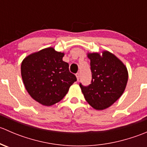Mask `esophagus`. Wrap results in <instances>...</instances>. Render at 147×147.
<instances>
[{
    "label": "esophagus",
    "mask_w": 147,
    "mask_h": 147,
    "mask_svg": "<svg viewBox=\"0 0 147 147\" xmlns=\"http://www.w3.org/2000/svg\"><path fill=\"white\" fill-rule=\"evenodd\" d=\"M76 78H77V80H78V81H79V80H80V74L79 73L76 74Z\"/></svg>",
    "instance_id": "obj_1"
}]
</instances>
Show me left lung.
Returning a JSON list of instances; mask_svg holds the SVG:
<instances>
[{"label": "left lung", "instance_id": "obj_1", "mask_svg": "<svg viewBox=\"0 0 147 147\" xmlns=\"http://www.w3.org/2000/svg\"><path fill=\"white\" fill-rule=\"evenodd\" d=\"M90 60L91 84L84 87L82 92L89 105L96 110H103L119 100L128 81L126 65L116 55L107 50L101 53H87Z\"/></svg>", "mask_w": 147, "mask_h": 147}]
</instances>
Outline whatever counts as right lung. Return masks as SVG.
<instances>
[{"instance_id":"add662e5","label":"right lung","mask_w":147,"mask_h":147,"mask_svg":"<svg viewBox=\"0 0 147 147\" xmlns=\"http://www.w3.org/2000/svg\"><path fill=\"white\" fill-rule=\"evenodd\" d=\"M65 53L49 47L28 55L21 63V76L31 97L50 107L63 100L70 86L77 81L63 60Z\"/></svg>"}]
</instances>
